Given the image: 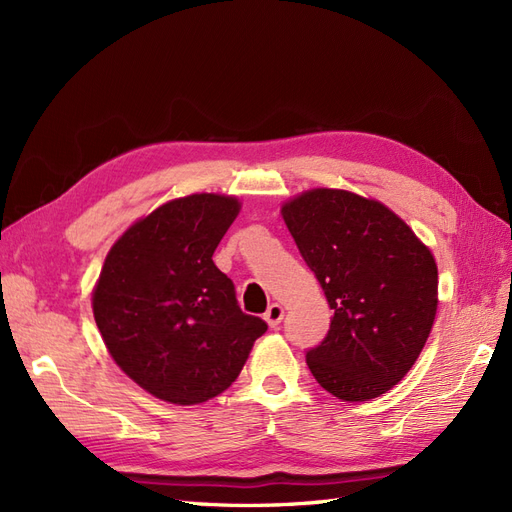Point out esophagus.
Returning <instances> with one entry per match:
<instances>
[{
  "mask_svg": "<svg viewBox=\"0 0 512 512\" xmlns=\"http://www.w3.org/2000/svg\"><path fill=\"white\" fill-rule=\"evenodd\" d=\"M282 318H284V307H282L280 303H271V305H269V309L265 312V320L269 322V327H271V329L280 327Z\"/></svg>",
  "mask_w": 512,
  "mask_h": 512,
  "instance_id": "34e87169",
  "label": "esophagus"
}]
</instances>
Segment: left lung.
Listing matches in <instances>:
<instances>
[{"instance_id":"1","label":"left lung","mask_w":512,"mask_h":512,"mask_svg":"<svg viewBox=\"0 0 512 512\" xmlns=\"http://www.w3.org/2000/svg\"><path fill=\"white\" fill-rule=\"evenodd\" d=\"M305 265L333 309L305 361L337 399L380 397L421 354L438 309V267L412 228L378 200L316 188L282 207Z\"/></svg>"}]
</instances>
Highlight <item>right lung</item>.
<instances>
[{
  "instance_id": "add662e5",
  "label": "right lung",
  "mask_w": 512,
  "mask_h": 512,
  "mask_svg": "<svg viewBox=\"0 0 512 512\" xmlns=\"http://www.w3.org/2000/svg\"><path fill=\"white\" fill-rule=\"evenodd\" d=\"M239 200L192 194L130 226L108 252L94 318L115 363L153 397L203 404L237 380L267 322L243 314L213 252Z\"/></svg>"
}]
</instances>
